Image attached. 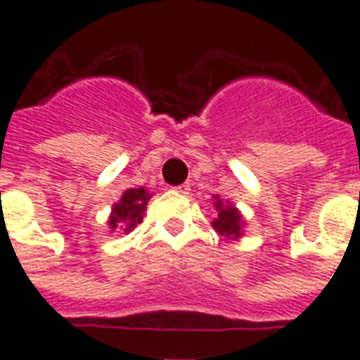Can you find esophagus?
<instances>
[{"mask_svg": "<svg viewBox=\"0 0 360 360\" xmlns=\"http://www.w3.org/2000/svg\"><path fill=\"white\" fill-rule=\"evenodd\" d=\"M174 191H175V192H179V194H188V192H191V185H181V186H175Z\"/></svg>", "mask_w": 360, "mask_h": 360, "instance_id": "esophagus-1", "label": "esophagus"}]
</instances>
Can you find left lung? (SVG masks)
<instances>
[{"instance_id":"obj_1","label":"left lung","mask_w":360,"mask_h":360,"mask_svg":"<svg viewBox=\"0 0 360 360\" xmlns=\"http://www.w3.org/2000/svg\"><path fill=\"white\" fill-rule=\"evenodd\" d=\"M214 198V214L213 222V230L219 233V236L226 237V239L237 240L240 237L245 236V228H246V220L243 219V213H240L239 209L230 202V200H222L219 196Z\"/></svg>"}]
</instances>
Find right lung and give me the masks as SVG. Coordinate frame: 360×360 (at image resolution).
<instances>
[{
	"mask_svg": "<svg viewBox=\"0 0 360 360\" xmlns=\"http://www.w3.org/2000/svg\"><path fill=\"white\" fill-rule=\"evenodd\" d=\"M153 194L147 188H129L121 194V198L114 203L112 213L108 217L110 231H115L117 228L129 233L143 220L147 202Z\"/></svg>",
	"mask_w": 360,
	"mask_h": 360,
	"instance_id": "1",
	"label": "right lung"
}]
</instances>
